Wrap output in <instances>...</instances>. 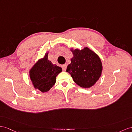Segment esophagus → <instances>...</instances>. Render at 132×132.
Segmentation results:
<instances>
[{
	"label": "esophagus",
	"instance_id": "esophagus-1",
	"mask_svg": "<svg viewBox=\"0 0 132 132\" xmlns=\"http://www.w3.org/2000/svg\"><path fill=\"white\" fill-rule=\"evenodd\" d=\"M62 68H63V70H66V69H67V64H63V65L62 66Z\"/></svg>",
	"mask_w": 132,
	"mask_h": 132
}]
</instances>
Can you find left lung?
Returning <instances> with one entry per match:
<instances>
[{
  "mask_svg": "<svg viewBox=\"0 0 132 132\" xmlns=\"http://www.w3.org/2000/svg\"><path fill=\"white\" fill-rule=\"evenodd\" d=\"M73 57L66 71L77 85L84 88L94 86L100 78L102 64L99 56L88 47L83 49L70 48Z\"/></svg>",
  "mask_w": 132,
  "mask_h": 132,
  "instance_id": "8db88e82",
  "label": "left lung"
}]
</instances>
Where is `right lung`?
<instances>
[{
	"instance_id": "1",
	"label": "right lung",
	"mask_w": 132,
	"mask_h": 132,
	"mask_svg": "<svg viewBox=\"0 0 132 132\" xmlns=\"http://www.w3.org/2000/svg\"><path fill=\"white\" fill-rule=\"evenodd\" d=\"M49 51L44 57L38 59L29 70V76L35 89L44 93L49 91L55 85L56 77L62 68L48 60Z\"/></svg>"
}]
</instances>
